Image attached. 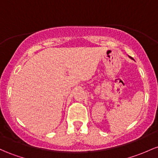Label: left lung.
<instances>
[{"mask_svg":"<svg viewBox=\"0 0 158 158\" xmlns=\"http://www.w3.org/2000/svg\"><path fill=\"white\" fill-rule=\"evenodd\" d=\"M130 58H131V57H130ZM132 59H133V58H132Z\"/></svg>","mask_w":158,"mask_h":158,"instance_id":"1","label":"left lung"}]
</instances>
